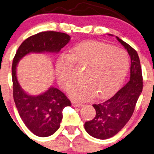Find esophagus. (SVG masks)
<instances>
[{
  "label": "esophagus",
  "instance_id": "esophagus-1",
  "mask_svg": "<svg viewBox=\"0 0 154 154\" xmlns=\"http://www.w3.org/2000/svg\"><path fill=\"white\" fill-rule=\"evenodd\" d=\"M72 104L73 107H77V108H81L82 106V104H80V103H76V102H72Z\"/></svg>",
  "mask_w": 154,
  "mask_h": 154
}]
</instances>
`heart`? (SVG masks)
<instances>
[{
    "mask_svg": "<svg viewBox=\"0 0 154 154\" xmlns=\"http://www.w3.org/2000/svg\"><path fill=\"white\" fill-rule=\"evenodd\" d=\"M74 66L83 69V80L71 88L70 96L79 101L88 100L94 95L105 99L114 94L123 82L130 68V58L125 51L111 45L96 41L79 43L56 64L57 80L64 89L75 80Z\"/></svg>",
    "mask_w": 154,
    "mask_h": 154,
    "instance_id": "b5f03b06",
    "label": "heart"
}]
</instances>
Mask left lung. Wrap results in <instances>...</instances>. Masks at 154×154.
<instances>
[{"label": "left lung", "instance_id": "1", "mask_svg": "<svg viewBox=\"0 0 154 154\" xmlns=\"http://www.w3.org/2000/svg\"><path fill=\"white\" fill-rule=\"evenodd\" d=\"M127 49L131 57L130 80L109 100L93 105L96 116L84 125L89 135L100 140H106L116 135L131 117L136 104L142 91V74L138 54L130 45L116 37Z\"/></svg>", "mask_w": 154, "mask_h": 154}]
</instances>
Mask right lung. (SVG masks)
<instances>
[{"instance_id":"1","label":"right lung","mask_w":154,"mask_h":154,"mask_svg":"<svg viewBox=\"0 0 154 154\" xmlns=\"http://www.w3.org/2000/svg\"><path fill=\"white\" fill-rule=\"evenodd\" d=\"M66 33L43 32L26 39L19 46L12 67L13 97L23 122L30 131L40 137L54 134L60 126L63 110L71 106L67 97L57 88L50 87L41 94L33 96L24 91L17 81V69L19 61L30 53H57L70 40Z\"/></svg>"}]
</instances>
